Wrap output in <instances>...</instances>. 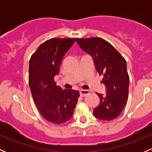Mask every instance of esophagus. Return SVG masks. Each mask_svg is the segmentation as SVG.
<instances>
[{"label":"esophagus","mask_w":152,"mask_h":152,"mask_svg":"<svg viewBox=\"0 0 152 152\" xmlns=\"http://www.w3.org/2000/svg\"><path fill=\"white\" fill-rule=\"evenodd\" d=\"M90 94V91L87 90H80V96H82V97H85V96H87V95Z\"/></svg>","instance_id":"esophagus-1"}]
</instances>
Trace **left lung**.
<instances>
[{"label":"left lung","instance_id":"8db88e82","mask_svg":"<svg viewBox=\"0 0 152 152\" xmlns=\"http://www.w3.org/2000/svg\"><path fill=\"white\" fill-rule=\"evenodd\" d=\"M81 48L93 57L102 82L106 87V94L97 93L100 103L93 110L95 117L111 121L118 117L125 107L129 94V77L126 62L110 42L100 37L76 39Z\"/></svg>","mask_w":152,"mask_h":152}]
</instances>
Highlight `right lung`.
Masks as SVG:
<instances>
[{"mask_svg":"<svg viewBox=\"0 0 152 152\" xmlns=\"http://www.w3.org/2000/svg\"><path fill=\"white\" fill-rule=\"evenodd\" d=\"M76 39L53 38L41 44L29 61L28 83L34 102L41 115L52 124L71 118L79 92L62 90L54 76L59 74L62 59Z\"/></svg>","mask_w":152,"mask_h":152,"instance_id":"add662e5","label":"right lung"}]
</instances>
